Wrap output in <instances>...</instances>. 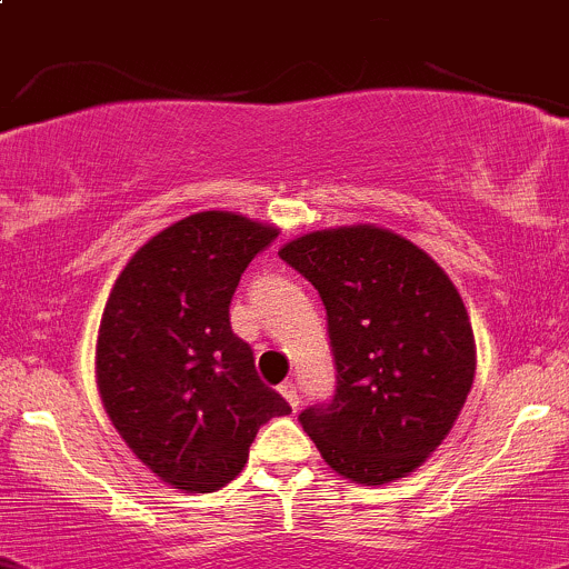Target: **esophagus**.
I'll use <instances>...</instances> for the list:
<instances>
[{"label":"esophagus","mask_w":569,"mask_h":569,"mask_svg":"<svg viewBox=\"0 0 569 569\" xmlns=\"http://www.w3.org/2000/svg\"><path fill=\"white\" fill-rule=\"evenodd\" d=\"M279 391H282V397H284L287 402H290L292 411H296L298 402H301V395H298V386L292 383V380H287V383H282V389H279Z\"/></svg>","instance_id":"34e87169"}]
</instances>
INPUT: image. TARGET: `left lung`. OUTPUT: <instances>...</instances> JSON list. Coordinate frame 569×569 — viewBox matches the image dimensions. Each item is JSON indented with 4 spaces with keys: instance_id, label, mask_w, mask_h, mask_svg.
<instances>
[{
    "instance_id": "obj_1",
    "label": "left lung",
    "mask_w": 569,
    "mask_h": 569,
    "mask_svg": "<svg viewBox=\"0 0 569 569\" xmlns=\"http://www.w3.org/2000/svg\"><path fill=\"white\" fill-rule=\"evenodd\" d=\"M326 307L337 391L298 416L339 477L386 485L452 430L477 370L458 287L419 246L372 224L337 227L279 249Z\"/></svg>"
}]
</instances>
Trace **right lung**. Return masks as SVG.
Returning a JSON list of instances; mask_svg holds the SVG:
<instances>
[{"label":"right lung","mask_w":569,"mask_h":569,"mask_svg":"<svg viewBox=\"0 0 569 569\" xmlns=\"http://www.w3.org/2000/svg\"><path fill=\"white\" fill-rule=\"evenodd\" d=\"M277 236L230 210L194 213L150 238L109 292L96 345L103 408L128 449L186 493L232 482L257 430L290 413L230 326L241 273Z\"/></svg>","instance_id":"obj_1"}]
</instances>
